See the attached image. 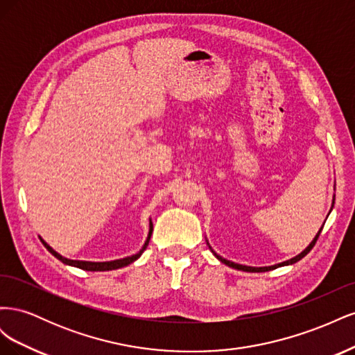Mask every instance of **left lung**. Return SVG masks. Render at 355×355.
Returning a JSON list of instances; mask_svg holds the SVG:
<instances>
[{
    "mask_svg": "<svg viewBox=\"0 0 355 355\" xmlns=\"http://www.w3.org/2000/svg\"><path fill=\"white\" fill-rule=\"evenodd\" d=\"M333 204H335V197H333L331 209H333ZM324 222H326V220H324ZM323 227H324V223H323ZM323 227L320 228V231L317 232V235H315V237H314V240L308 244V247H306L305 250H302V252H300L299 254H296L295 257H292V259L284 261V262H282V263H277V265H271V266H261V268H256V266H247V265H240V263H235V262L227 261V259H223L222 256H219L216 252H214V250L211 249L210 244H209V241H207V244H209V247H210L211 253H213L214 256H216L218 259H219L222 263H225V265H228V266H231V268H235V270H239V271H245V272H265V271H271V270H275V268H280V266H286V265H293V263H296L297 261L302 259V257H304V256H306V254L311 252V249H313V247L315 245V243H317V240H318V235H320L321 230H323Z\"/></svg>",
    "mask_w": 355,
    "mask_h": 355,
    "instance_id": "8db88e82",
    "label": "left lung"
}]
</instances>
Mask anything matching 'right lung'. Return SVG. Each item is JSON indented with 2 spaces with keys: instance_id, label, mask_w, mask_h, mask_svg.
<instances>
[{
  "instance_id": "obj_1",
  "label": "right lung",
  "mask_w": 355,
  "mask_h": 355,
  "mask_svg": "<svg viewBox=\"0 0 355 355\" xmlns=\"http://www.w3.org/2000/svg\"><path fill=\"white\" fill-rule=\"evenodd\" d=\"M153 235V222H149V232H148V237H146V241L144 244V247L141 250H139L136 254H132V256H127V257H123V259H116V261H108V262H89V261H72V259H68V257H63L62 254H59L56 250H53L51 247L41 239L42 244H44L46 249L55 256L58 257V259L63 263L67 265H71V266H77L80 268V270H85V271H111V270H118V268H123V266H127L133 263L136 259H139V257L142 256V253L145 252L146 245L149 243V239H151Z\"/></svg>"
}]
</instances>
